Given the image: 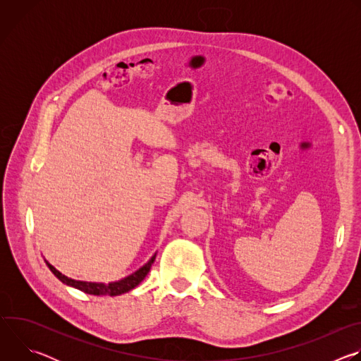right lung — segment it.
I'll return each instance as SVG.
<instances>
[{"label":"right lung","instance_id":"add662e5","mask_svg":"<svg viewBox=\"0 0 361 361\" xmlns=\"http://www.w3.org/2000/svg\"><path fill=\"white\" fill-rule=\"evenodd\" d=\"M154 260H156V254H154L151 259L141 267L138 269L135 273H133L131 276L123 279V280H118V281H114V283H109V284H104V283H90V281H80V280H74V279H70L67 276H64L63 273H60L54 266H51L47 260H45V264L48 266V269L51 270V273H53L61 283L70 286V287H74L77 290H81L87 294H92V295H120V294H124V293H128L130 290H133L134 287H137L147 276V273L151 269V264L154 263Z\"/></svg>","mask_w":361,"mask_h":361}]
</instances>
